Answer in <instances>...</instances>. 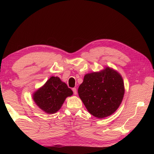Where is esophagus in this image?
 Wrapping results in <instances>:
<instances>
[{
    "mask_svg": "<svg viewBox=\"0 0 154 154\" xmlns=\"http://www.w3.org/2000/svg\"><path fill=\"white\" fill-rule=\"evenodd\" d=\"M72 91H73L74 94V95H76V94H77V90H76V88H72Z\"/></svg>",
    "mask_w": 154,
    "mask_h": 154,
    "instance_id": "34e87169",
    "label": "esophagus"
}]
</instances>
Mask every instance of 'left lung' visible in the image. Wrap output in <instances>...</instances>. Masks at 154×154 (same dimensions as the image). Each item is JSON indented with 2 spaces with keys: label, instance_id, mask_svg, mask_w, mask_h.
<instances>
[{
  "label": "left lung",
  "instance_id": "obj_1",
  "mask_svg": "<svg viewBox=\"0 0 154 154\" xmlns=\"http://www.w3.org/2000/svg\"><path fill=\"white\" fill-rule=\"evenodd\" d=\"M78 92L88 112L103 118L113 114L122 103L123 80L118 72L106 67L101 72L85 75Z\"/></svg>",
  "mask_w": 154,
  "mask_h": 154
}]
</instances>
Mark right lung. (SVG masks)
I'll use <instances>...</instances> for the list:
<instances>
[{
    "mask_svg": "<svg viewBox=\"0 0 154 154\" xmlns=\"http://www.w3.org/2000/svg\"><path fill=\"white\" fill-rule=\"evenodd\" d=\"M72 94V90L66 83L59 78L52 76L34 93L33 100L46 113L53 114L61 108L66 97Z\"/></svg>",
    "mask_w": 154,
    "mask_h": 154,
    "instance_id": "add662e5",
    "label": "right lung"
}]
</instances>
